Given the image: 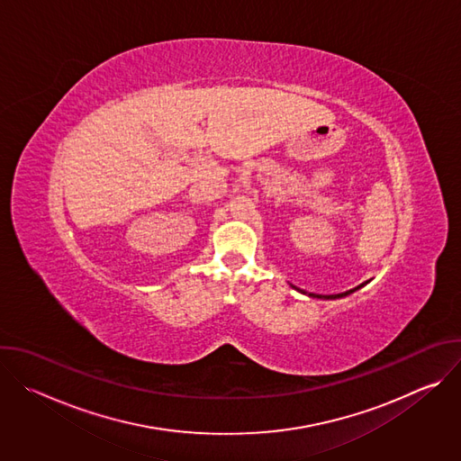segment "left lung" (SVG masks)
<instances>
[{
  "instance_id": "8db88e82",
  "label": "left lung",
  "mask_w": 461,
  "mask_h": 461,
  "mask_svg": "<svg viewBox=\"0 0 461 461\" xmlns=\"http://www.w3.org/2000/svg\"><path fill=\"white\" fill-rule=\"evenodd\" d=\"M366 283H363V285H359L357 288H354V290H348V292H345V294H338V295H315V294H308L310 297H317V299H339V297H345V295H350L352 292H356V290H359L361 286H365ZM301 292V290H299ZM304 294V292H303Z\"/></svg>"
}]
</instances>
